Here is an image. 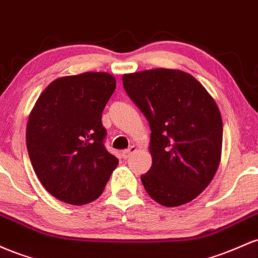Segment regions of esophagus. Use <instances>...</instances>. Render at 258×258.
Listing matches in <instances>:
<instances>
[{
  "mask_svg": "<svg viewBox=\"0 0 258 258\" xmlns=\"http://www.w3.org/2000/svg\"><path fill=\"white\" fill-rule=\"evenodd\" d=\"M137 146H130L128 150H124L123 152H121V157L123 158H129L130 156L133 155L134 152H137Z\"/></svg>",
  "mask_w": 258,
  "mask_h": 258,
  "instance_id": "esophagus-1",
  "label": "esophagus"
}]
</instances>
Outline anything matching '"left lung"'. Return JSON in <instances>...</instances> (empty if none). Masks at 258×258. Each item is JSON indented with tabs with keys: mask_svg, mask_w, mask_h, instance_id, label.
I'll use <instances>...</instances> for the list:
<instances>
[{
	"mask_svg": "<svg viewBox=\"0 0 258 258\" xmlns=\"http://www.w3.org/2000/svg\"><path fill=\"white\" fill-rule=\"evenodd\" d=\"M123 85L151 129L152 166L141 175L145 190L166 207L192 201L221 162L223 123L215 98L179 69L124 74Z\"/></svg>",
	"mask_w": 258,
	"mask_h": 258,
	"instance_id": "8db88e82",
	"label": "left lung"
}]
</instances>
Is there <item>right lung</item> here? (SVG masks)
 Masks as SVG:
<instances>
[{"mask_svg": "<svg viewBox=\"0 0 258 258\" xmlns=\"http://www.w3.org/2000/svg\"><path fill=\"white\" fill-rule=\"evenodd\" d=\"M114 89V77L105 72L58 78L29 114L31 164L43 187L60 201L80 206L96 200L118 166L105 149L101 121Z\"/></svg>", "mask_w": 258, "mask_h": 258, "instance_id": "add662e5", "label": "right lung"}]
</instances>
